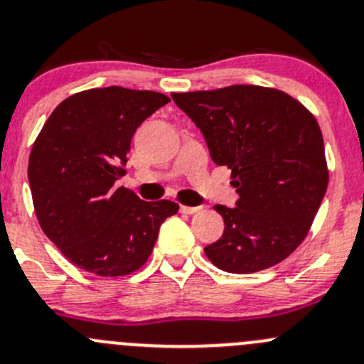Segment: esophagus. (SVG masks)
<instances>
[{
    "instance_id": "obj_1",
    "label": "esophagus",
    "mask_w": 364,
    "mask_h": 364,
    "mask_svg": "<svg viewBox=\"0 0 364 364\" xmlns=\"http://www.w3.org/2000/svg\"><path fill=\"white\" fill-rule=\"evenodd\" d=\"M179 211L185 213V214H195V213L200 211V208H198V205H181V208H179Z\"/></svg>"
}]
</instances>
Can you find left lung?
I'll return each mask as SVG.
<instances>
[{
  "label": "left lung",
  "mask_w": 364,
  "mask_h": 364,
  "mask_svg": "<svg viewBox=\"0 0 364 364\" xmlns=\"http://www.w3.org/2000/svg\"><path fill=\"white\" fill-rule=\"evenodd\" d=\"M195 122L218 166L232 169L235 208L216 205L221 239L204 247L225 272L251 274L301 244L328 186L323 134L286 92L258 85L171 94Z\"/></svg>",
  "instance_id": "8db88e82"
}]
</instances>
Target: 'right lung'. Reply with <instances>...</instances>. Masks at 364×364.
<instances>
[{
    "label": "right lung",
    "instance_id": "obj_1",
    "mask_svg": "<svg viewBox=\"0 0 364 364\" xmlns=\"http://www.w3.org/2000/svg\"><path fill=\"white\" fill-rule=\"evenodd\" d=\"M171 99L151 90L106 87L64 99L31 150L28 178L45 235L63 255L101 277L144 265L171 200L144 202L114 183L125 174L136 129Z\"/></svg>",
    "mask_w": 364,
    "mask_h": 364
}]
</instances>
